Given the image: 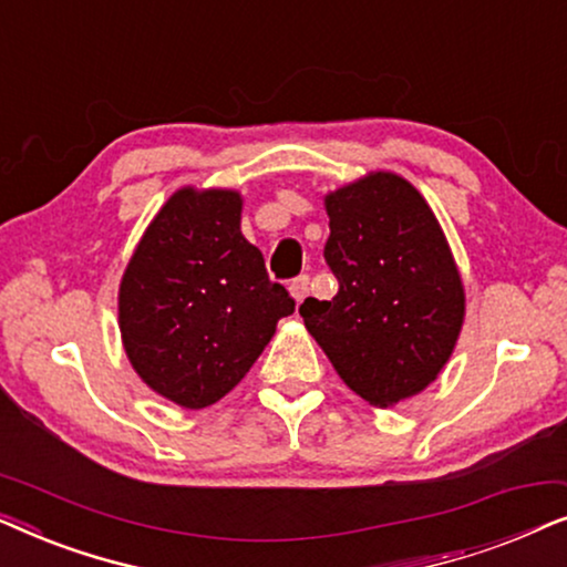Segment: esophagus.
<instances>
[{"label":"esophagus","instance_id":"1","mask_svg":"<svg viewBox=\"0 0 567 567\" xmlns=\"http://www.w3.org/2000/svg\"><path fill=\"white\" fill-rule=\"evenodd\" d=\"M291 297L297 299V305H301V301H305V297L309 293V276H297L291 281Z\"/></svg>","mask_w":567,"mask_h":567}]
</instances>
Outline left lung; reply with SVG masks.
Instances as JSON below:
<instances>
[{
  "instance_id": "left-lung-1",
  "label": "left lung",
  "mask_w": 567,
  "mask_h": 567,
  "mask_svg": "<svg viewBox=\"0 0 567 567\" xmlns=\"http://www.w3.org/2000/svg\"><path fill=\"white\" fill-rule=\"evenodd\" d=\"M330 301L299 307L340 379L386 408L425 390L454 351L464 291L436 216L402 177L377 173L324 198Z\"/></svg>"
}]
</instances>
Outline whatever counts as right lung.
Segmentation results:
<instances>
[{
	"label": "right lung",
	"instance_id": "add662e5",
	"mask_svg": "<svg viewBox=\"0 0 567 567\" xmlns=\"http://www.w3.org/2000/svg\"><path fill=\"white\" fill-rule=\"evenodd\" d=\"M231 190H177L121 281L123 346L136 374L177 405H214L237 386L293 312L258 247L239 231Z\"/></svg>",
	"mask_w": 567,
	"mask_h": 567
}]
</instances>
